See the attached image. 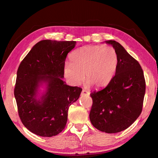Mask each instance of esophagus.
<instances>
[{"instance_id": "esophagus-1", "label": "esophagus", "mask_w": 158, "mask_h": 158, "mask_svg": "<svg viewBox=\"0 0 158 158\" xmlns=\"http://www.w3.org/2000/svg\"><path fill=\"white\" fill-rule=\"evenodd\" d=\"M90 94V93L88 91V90H85V89H83L82 90V91H81V95H89Z\"/></svg>"}]
</instances>
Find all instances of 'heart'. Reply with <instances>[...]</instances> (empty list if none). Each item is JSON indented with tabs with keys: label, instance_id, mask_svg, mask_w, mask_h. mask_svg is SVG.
Masks as SVG:
<instances>
[{
	"label": "heart",
	"instance_id": "heart-1",
	"mask_svg": "<svg viewBox=\"0 0 158 158\" xmlns=\"http://www.w3.org/2000/svg\"><path fill=\"white\" fill-rule=\"evenodd\" d=\"M70 63L64 65L65 77L78 85L84 79L90 85L100 88L107 85L116 74L118 56L111 47L87 45L76 49L69 56Z\"/></svg>",
	"mask_w": 158,
	"mask_h": 158
}]
</instances>
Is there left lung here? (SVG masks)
I'll return each instance as SVG.
<instances>
[{
    "label": "left lung",
    "instance_id": "8db88e82",
    "mask_svg": "<svg viewBox=\"0 0 158 158\" xmlns=\"http://www.w3.org/2000/svg\"><path fill=\"white\" fill-rule=\"evenodd\" d=\"M117 53L116 74L105 88L90 93L93 105L89 117L102 132L116 133L127 129L141 113L146 81L140 64L121 44L106 41Z\"/></svg>",
    "mask_w": 158,
    "mask_h": 158
}]
</instances>
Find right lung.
Here are the masks:
<instances>
[{
  "mask_svg": "<svg viewBox=\"0 0 158 158\" xmlns=\"http://www.w3.org/2000/svg\"><path fill=\"white\" fill-rule=\"evenodd\" d=\"M75 41L44 40L32 48L19 66L15 87L18 114L23 125L35 135L56 136L65 128L69 106L78 100L82 89L63 81L67 55ZM46 93L37 100L39 85Z\"/></svg>",
  "mask_w": 158,
  "mask_h": 158,
  "instance_id": "obj_1",
  "label": "right lung"
}]
</instances>
